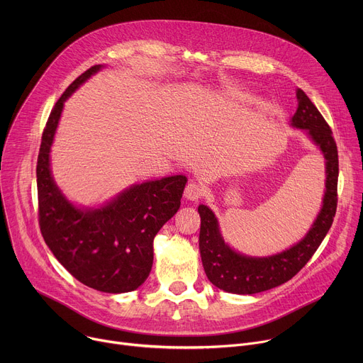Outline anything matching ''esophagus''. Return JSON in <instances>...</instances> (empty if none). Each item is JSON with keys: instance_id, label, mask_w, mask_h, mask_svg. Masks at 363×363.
<instances>
[{"instance_id": "esophagus-1", "label": "esophagus", "mask_w": 363, "mask_h": 363, "mask_svg": "<svg viewBox=\"0 0 363 363\" xmlns=\"http://www.w3.org/2000/svg\"><path fill=\"white\" fill-rule=\"evenodd\" d=\"M205 194H206L205 186L198 182H189L185 188V198L189 201H196V199L202 198Z\"/></svg>"}]
</instances>
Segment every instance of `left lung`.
Instances as JSON below:
<instances>
[{
    "instance_id": "1",
    "label": "left lung",
    "mask_w": 363,
    "mask_h": 363,
    "mask_svg": "<svg viewBox=\"0 0 363 363\" xmlns=\"http://www.w3.org/2000/svg\"><path fill=\"white\" fill-rule=\"evenodd\" d=\"M297 111L291 126L304 129L322 150L326 164L323 203L308 233L290 248L269 255L251 257L233 250L223 238L218 220L206 205H199V252L206 277L218 289L234 294H255L293 279L312 258L332 227L337 206L339 158L332 130L318 108L301 89H297Z\"/></svg>"
}]
</instances>
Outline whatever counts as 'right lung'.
<instances>
[{
    "label": "right lung",
    "instance_id": "1",
    "mask_svg": "<svg viewBox=\"0 0 363 363\" xmlns=\"http://www.w3.org/2000/svg\"><path fill=\"white\" fill-rule=\"evenodd\" d=\"M103 66L79 76L45 123L37 160L38 224L59 263L80 283L105 293L136 290L153 263V238L179 210L186 177L135 184L105 205L72 203L51 175L50 150L67 97Z\"/></svg>",
    "mask_w": 363,
    "mask_h": 363
}]
</instances>
